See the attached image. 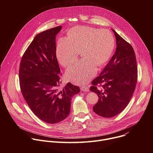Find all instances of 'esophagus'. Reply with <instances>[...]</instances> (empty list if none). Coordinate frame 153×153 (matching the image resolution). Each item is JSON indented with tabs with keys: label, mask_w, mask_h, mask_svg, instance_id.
Instances as JSON below:
<instances>
[{
	"label": "esophagus",
	"mask_w": 153,
	"mask_h": 153,
	"mask_svg": "<svg viewBox=\"0 0 153 153\" xmlns=\"http://www.w3.org/2000/svg\"><path fill=\"white\" fill-rule=\"evenodd\" d=\"M80 89L82 91H88L89 90V88L88 86H87L86 85H83L80 87Z\"/></svg>",
	"instance_id": "34e87169"
}]
</instances>
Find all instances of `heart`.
I'll use <instances>...</instances> for the list:
<instances>
[{"label": "heart", "mask_w": 153, "mask_h": 153, "mask_svg": "<svg viewBox=\"0 0 153 153\" xmlns=\"http://www.w3.org/2000/svg\"><path fill=\"white\" fill-rule=\"evenodd\" d=\"M114 46L110 31L77 26L68 32L67 39H59L56 56L62 66L68 67L76 61L80 51L83 58L67 70L65 76L74 83L83 85L96 74L97 66L107 62Z\"/></svg>", "instance_id": "obj_1"}]
</instances>
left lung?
Masks as SVG:
<instances>
[{"label": "left lung", "mask_w": 153, "mask_h": 153, "mask_svg": "<svg viewBox=\"0 0 153 153\" xmlns=\"http://www.w3.org/2000/svg\"><path fill=\"white\" fill-rule=\"evenodd\" d=\"M117 47L112 58L100 75L92 82L90 91L99 97L94 112L103 117H113L128 105L136 89L137 66L135 52L128 42L113 30Z\"/></svg>", "instance_id": "obj_1"}]
</instances>
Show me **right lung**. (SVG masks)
Masks as SVG:
<instances>
[{"label": "right lung", "instance_id": "add662e5", "mask_svg": "<svg viewBox=\"0 0 153 153\" xmlns=\"http://www.w3.org/2000/svg\"><path fill=\"white\" fill-rule=\"evenodd\" d=\"M58 26L36 36L21 59L19 83L25 100L33 113L48 123H56L70 114L71 99L80 88L68 82L60 88V70L56 57Z\"/></svg>", "mask_w": 153, "mask_h": 153}]
</instances>
